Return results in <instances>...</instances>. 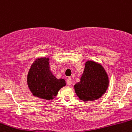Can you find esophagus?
<instances>
[{"label":"esophagus","mask_w":132,"mask_h":132,"mask_svg":"<svg viewBox=\"0 0 132 132\" xmlns=\"http://www.w3.org/2000/svg\"><path fill=\"white\" fill-rule=\"evenodd\" d=\"M66 82H67V84L68 85L70 86L71 84H72V79H71V78H68L67 80H66Z\"/></svg>","instance_id":"obj_1"}]
</instances>
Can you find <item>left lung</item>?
<instances>
[{
	"label": "left lung",
	"instance_id": "1",
	"mask_svg": "<svg viewBox=\"0 0 132 132\" xmlns=\"http://www.w3.org/2000/svg\"><path fill=\"white\" fill-rule=\"evenodd\" d=\"M109 84L108 75L102 65L94 61H87L80 81L74 87L79 99L87 102L101 97L108 89Z\"/></svg>",
	"mask_w": 132,
	"mask_h": 132
}]
</instances>
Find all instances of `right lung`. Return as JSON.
<instances>
[{"mask_svg":"<svg viewBox=\"0 0 132 132\" xmlns=\"http://www.w3.org/2000/svg\"><path fill=\"white\" fill-rule=\"evenodd\" d=\"M49 57L37 59L31 65L27 75V85L35 97L52 100L66 85L64 79H57L50 68Z\"/></svg>","mask_w":132,"mask_h":132,"instance_id":"add662e5","label":"right lung"}]
</instances>
